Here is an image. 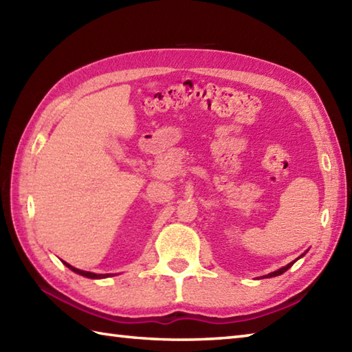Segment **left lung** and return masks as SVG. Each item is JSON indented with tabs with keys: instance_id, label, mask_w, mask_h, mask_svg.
<instances>
[{
	"instance_id": "1",
	"label": "left lung",
	"mask_w": 352,
	"mask_h": 352,
	"mask_svg": "<svg viewBox=\"0 0 352 352\" xmlns=\"http://www.w3.org/2000/svg\"><path fill=\"white\" fill-rule=\"evenodd\" d=\"M294 263H295V261H294ZM294 263H289V265H286V266H283L281 269H278V271H275V272H271V274H267V275H265L266 276V278H271V276H276V275H281V274H284V272H286L287 271V269L292 266V265H294Z\"/></svg>"
}]
</instances>
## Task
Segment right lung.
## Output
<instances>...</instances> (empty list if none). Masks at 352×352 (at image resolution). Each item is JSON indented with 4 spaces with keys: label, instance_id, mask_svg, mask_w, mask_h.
I'll return each mask as SVG.
<instances>
[{
    "label": "right lung",
    "instance_id": "right-lung-1",
    "mask_svg": "<svg viewBox=\"0 0 352 352\" xmlns=\"http://www.w3.org/2000/svg\"><path fill=\"white\" fill-rule=\"evenodd\" d=\"M63 263L68 266L71 271H74L76 274H80V275H83V276H87V278H106V276H110V274H94V272H87V271H81V269H77V267H74V266H71L69 263H66V261H63Z\"/></svg>",
    "mask_w": 352,
    "mask_h": 352
}]
</instances>
